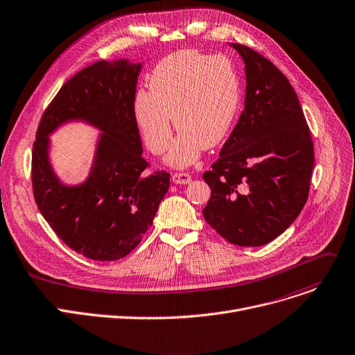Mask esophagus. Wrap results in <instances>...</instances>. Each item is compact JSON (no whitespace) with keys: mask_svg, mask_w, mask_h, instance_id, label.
<instances>
[{"mask_svg":"<svg viewBox=\"0 0 355 355\" xmlns=\"http://www.w3.org/2000/svg\"><path fill=\"white\" fill-rule=\"evenodd\" d=\"M173 182L175 184H190L191 182V175L187 173H175L173 175Z\"/></svg>","mask_w":355,"mask_h":355,"instance_id":"34e87169","label":"esophagus"}]
</instances>
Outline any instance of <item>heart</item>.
I'll use <instances>...</instances> for the list:
<instances>
[{"mask_svg": "<svg viewBox=\"0 0 355 355\" xmlns=\"http://www.w3.org/2000/svg\"><path fill=\"white\" fill-rule=\"evenodd\" d=\"M148 88L132 98V115L148 150L161 155L171 139V116L180 131L168 162L182 168L202 150L218 147L228 137L240 107L237 71L225 57L178 51L161 60Z\"/></svg>", "mask_w": 355, "mask_h": 355, "instance_id": "heart-1", "label": "heart"}]
</instances>
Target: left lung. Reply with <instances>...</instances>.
Instances as JSON below:
<instances>
[{"label":"left lung","instance_id":"1","mask_svg":"<svg viewBox=\"0 0 355 355\" xmlns=\"http://www.w3.org/2000/svg\"><path fill=\"white\" fill-rule=\"evenodd\" d=\"M245 64V101L237 125L204 173L211 197L205 221L240 247L284 232L309 198L314 146L287 77L261 54L231 44Z\"/></svg>","mask_w":355,"mask_h":355}]
</instances>
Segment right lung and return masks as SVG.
I'll return each instance as SVG.
<instances>
[{"label": "right lung", "instance_id": "obj_1", "mask_svg": "<svg viewBox=\"0 0 355 355\" xmlns=\"http://www.w3.org/2000/svg\"><path fill=\"white\" fill-rule=\"evenodd\" d=\"M141 62L97 61L69 78L46 107L33 148V193L58 237L97 261L128 255L153 225L170 188V174L148 173L132 115ZM68 121L101 131L89 178L65 186L55 175L48 137Z\"/></svg>", "mask_w": 355, "mask_h": 355}]
</instances>
